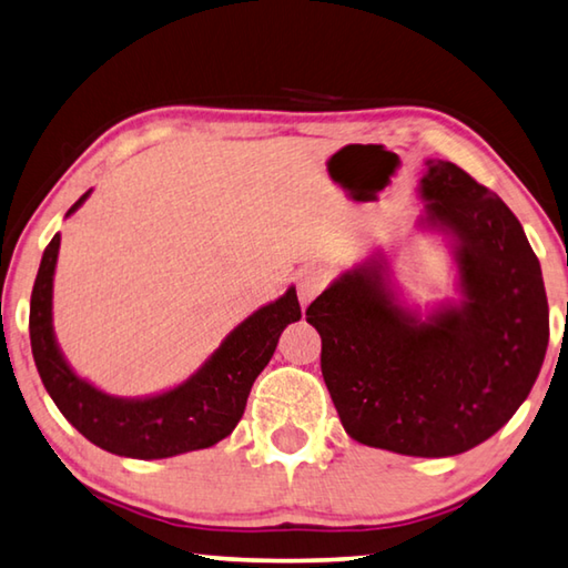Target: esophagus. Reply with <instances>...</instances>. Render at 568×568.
Wrapping results in <instances>:
<instances>
[{
	"mask_svg": "<svg viewBox=\"0 0 568 568\" xmlns=\"http://www.w3.org/2000/svg\"><path fill=\"white\" fill-rule=\"evenodd\" d=\"M326 282H329V274H326L324 266L312 264L300 268V274H296V294H300L302 306L310 304L314 296H320Z\"/></svg>",
	"mask_w": 568,
	"mask_h": 568,
	"instance_id": "obj_1",
	"label": "esophagus"
}]
</instances>
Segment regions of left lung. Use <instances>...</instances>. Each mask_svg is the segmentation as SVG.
Returning a JSON list of instances; mask_svg holds the SVG:
<instances>
[{
    "instance_id": "obj_1",
    "label": "left lung",
    "mask_w": 568,
    "mask_h": 568,
    "mask_svg": "<svg viewBox=\"0 0 568 568\" xmlns=\"http://www.w3.org/2000/svg\"><path fill=\"white\" fill-rule=\"evenodd\" d=\"M419 226L446 236L459 302L419 314L392 268L369 256L306 310L322 336V374L354 442L404 456L464 454L529 396L549 346L539 258L519 219L444 159H426Z\"/></svg>"
}]
</instances>
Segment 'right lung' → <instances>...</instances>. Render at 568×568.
Masks as SVG:
<instances>
[{
	"label": "right lung",
	"instance_id": "obj_1",
	"mask_svg": "<svg viewBox=\"0 0 568 568\" xmlns=\"http://www.w3.org/2000/svg\"><path fill=\"white\" fill-rule=\"evenodd\" d=\"M92 194L89 189L69 209L74 214ZM59 234L44 248L29 304V339L37 372L57 409L74 429L99 449L129 459H166V456L209 449L234 432L244 414L252 384L274 356L284 326L302 320L296 290L262 306L226 334L222 346L174 389L124 399L112 396L77 376L59 349L52 326L54 268Z\"/></svg>",
	"mask_w": 568,
	"mask_h": 568
}]
</instances>
